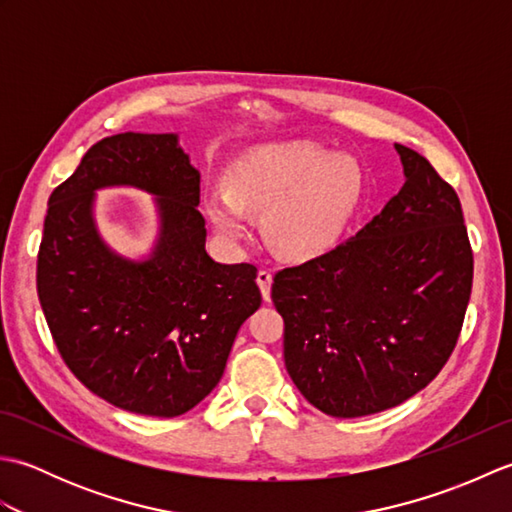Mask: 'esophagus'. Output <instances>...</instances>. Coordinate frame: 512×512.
<instances>
[{"instance_id":"esophagus-1","label":"esophagus","mask_w":512,"mask_h":512,"mask_svg":"<svg viewBox=\"0 0 512 512\" xmlns=\"http://www.w3.org/2000/svg\"><path fill=\"white\" fill-rule=\"evenodd\" d=\"M257 284H259V288H262V297L266 301H270V284H273V273H270V270H266V268L259 270Z\"/></svg>"}]
</instances>
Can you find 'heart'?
<instances>
[{
    "mask_svg": "<svg viewBox=\"0 0 512 512\" xmlns=\"http://www.w3.org/2000/svg\"><path fill=\"white\" fill-rule=\"evenodd\" d=\"M361 191V169L352 158L297 140L248 151L228 171V189L206 195L204 209L231 242L248 233V211H266L268 244L284 257L306 259L341 235Z\"/></svg>",
    "mask_w": 512,
    "mask_h": 512,
    "instance_id": "heart-1",
    "label": "heart"
}]
</instances>
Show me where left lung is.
<instances>
[{
  "label": "left lung",
  "mask_w": 512,
  "mask_h": 512,
  "mask_svg": "<svg viewBox=\"0 0 512 512\" xmlns=\"http://www.w3.org/2000/svg\"><path fill=\"white\" fill-rule=\"evenodd\" d=\"M405 184L354 237L279 270L284 361L310 405L361 418L400 405L449 361L473 286L458 193L431 162L394 145Z\"/></svg>",
  "instance_id": "1"
}]
</instances>
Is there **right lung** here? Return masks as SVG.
Listing matches in <instances>:
<instances>
[{
    "mask_svg": "<svg viewBox=\"0 0 512 512\" xmlns=\"http://www.w3.org/2000/svg\"><path fill=\"white\" fill-rule=\"evenodd\" d=\"M157 195L161 231L147 260L114 254L93 222L95 191ZM200 171L178 134H116L88 149L52 191L37 292L52 339L92 394L140 416L176 418L211 394L242 323L262 306L253 264L206 253Z\"/></svg>",
    "mask_w": 512,
    "mask_h": 512,
    "instance_id": "add662e5",
    "label": "right lung"
}]
</instances>
